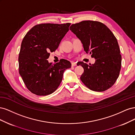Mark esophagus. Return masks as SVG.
Masks as SVG:
<instances>
[{"instance_id": "34e87169", "label": "esophagus", "mask_w": 135, "mask_h": 135, "mask_svg": "<svg viewBox=\"0 0 135 135\" xmlns=\"http://www.w3.org/2000/svg\"><path fill=\"white\" fill-rule=\"evenodd\" d=\"M76 65V62H71V66H75Z\"/></svg>"}]
</instances>
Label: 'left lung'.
<instances>
[{
  "mask_svg": "<svg viewBox=\"0 0 135 135\" xmlns=\"http://www.w3.org/2000/svg\"><path fill=\"white\" fill-rule=\"evenodd\" d=\"M70 30L80 40L85 52L96 59L95 64L89 65L83 61L77 63L84 69L81 81L93 91L112 87L119 75L122 62L115 36L104 23L90 20L73 24Z\"/></svg>",
  "mask_w": 135,
  "mask_h": 135,
  "instance_id": "1",
  "label": "left lung"
}]
</instances>
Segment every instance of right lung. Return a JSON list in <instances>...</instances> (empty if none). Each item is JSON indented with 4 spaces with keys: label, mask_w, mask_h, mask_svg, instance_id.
<instances>
[{
    "label": "right lung",
    "mask_w": 135,
    "mask_h": 135,
    "mask_svg": "<svg viewBox=\"0 0 135 135\" xmlns=\"http://www.w3.org/2000/svg\"><path fill=\"white\" fill-rule=\"evenodd\" d=\"M70 24H38L24 36L18 56L19 73L27 88L35 95L46 96L54 92L64 71L71 68V64L66 60L61 59L56 64L47 60L50 52L58 48Z\"/></svg>",
    "instance_id": "add662e5"
}]
</instances>
